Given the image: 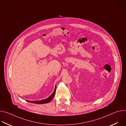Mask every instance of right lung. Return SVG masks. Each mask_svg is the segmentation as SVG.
Returning a JSON list of instances; mask_svg holds the SVG:
<instances>
[{"label": "right lung", "instance_id": "1", "mask_svg": "<svg viewBox=\"0 0 126 126\" xmlns=\"http://www.w3.org/2000/svg\"><path fill=\"white\" fill-rule=\"evenodd\" d=\"M56 87L55 86L54 91L53 92V93L49 97H48L47 98H46L45 99H43V100H39V101H29V100H26V101L28 102H30V103H34V104H43L48 103L50 102L53 99L54 96L55 92H56Z\"/></svg>", "mask_w": 126, "mask_h": 126}]
</instances>
